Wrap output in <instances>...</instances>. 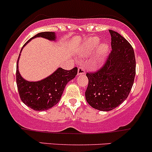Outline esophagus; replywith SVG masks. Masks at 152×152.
Masks as SVG:
<instances>
[{
    "instance_id": "obj_1",
    "label": "esophagus",
    "mask_w": 152,
    "mask_h": 152,
    "mask_svg": "<svg viewBox=\"0 0 152 152\" xmlns=\"http://www.w3.org/2000/svg\"><path fill=\"white\" fill-rule=\"evenodd\" d=\"M85 69L83 67H79V69H78V73H77L78 76H79V75L85 74Z\"/></svg>"
}]
</instances>
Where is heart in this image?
<instances>
[{"instance_id": "1", "label": "heart", "mask_w": 152, "mask_h": 152, "mask_svg": "<svg viewBox=\"0 0 152 152\" xmlns=\"http://www.w3.org/2000/svg\"><path fill=\"white\" fill-rule=\"evenodd\" d=\"M99 42L100 39L97 37H90L84 41L82 46V53L84 55L90 54L98 47L94 58V63L96 65H101L104 62L109 51V46L107 43L102 42L99 44Z\"/></svg>"}]
</instances>
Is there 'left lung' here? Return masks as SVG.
Returning <instances> with one entry per match:
<instances>
[{
  "mask_svg": "<svg viewBox=\"0 0 152 152\" xmlns=\"http://www.w3.org/2000/svg\"><path fill=\"white\" fill-rule=\"evenodd\" d=\"M112 51L101 70L88 73L85 92L87 103L100 111H110L128 97L134 83L136 62L129 42L120 34L110 30Z\"/></svg>",
  "mask_w": 152,
  "mask_h": 152,
  "instance_id": "8db88e82",
  "label": "left lung"
}]
</instances>
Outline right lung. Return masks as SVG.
Segmentation results:
<instances>
[{
	"instance_id": "right-lung-1",
	"label": "right lung",
	"mask_w": 152,
	"mask_h": 152,
	"mask_svg": "<svg viewBox=\"0 0 152 152\" xmlns=\"http://www.w3.org/2000/svg\"><path fill=\"white\" fill-rule=\"evenodd\" d=\"M37 37H42L50 41H55L56 36L55 32H40L28 39L20 50L30 42ZM20 53L17 62L16 81L18 92L21 101L37 111L48 110L56 105L60 100L65 86L70 80L74 79L77 74V67L70 70H65L58 67L53 73L43 79L37 82H29L21 76L18 68Z\"/></svg>"
}]
</instances>
